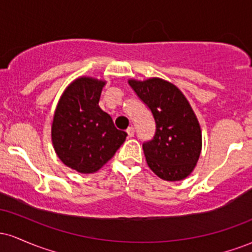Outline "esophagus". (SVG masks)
<instances>
[{"label":"esophagus","mask_w":252,"mask_h":252,"mask_svg":"<svg viewBox=\"0 0 252 252\" xmlns=\"http://www.w3.org/2000/svg\"><path fill=\"white\" fill-rule=\"evenodd\" d=\"M126 134H128V137H132V136H134V134H135L134 128H132V126H129V128L126 129Z\"/></svg>","instance_id":"esophagus-1"}]
</instances>
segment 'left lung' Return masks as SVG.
Returning a JSON list of instances; mask_svg holds the SVG:
<instances>
[{
	"label": "left lung",
	"mask_w": 252,
	"mask_h": 252,
	"mask_svg": "<svg viewBox=\"0 0 252 252\" xmlns=\"http://www.w3.org/2000/svg\"><path fill=\"white\" fill-rule=\"evenodd\" d=\"M128 83L156 123L154 138L143 143L149 168L162 180H184L195 168L202 147L200 124L189 102L180 89L161 78Z\"/></svg>",
	"instance_id": "8db88e82"
}]
</instances>
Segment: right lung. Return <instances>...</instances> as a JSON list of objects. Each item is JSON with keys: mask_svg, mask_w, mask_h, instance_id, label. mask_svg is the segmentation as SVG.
<instances>
[{"mask_svg": "<svg viewBox=\"0 0 252 252\" xmlns=\"http://www.w3.org/2000/svg\"><path fill=\"white\" fill-rule=\"evenodd\" d=\"M105 84L92 77L77 78L63 92L54 111L53 148L65 166L83 174L102 168L126 137L98 105Z\"/></svg>", "mask_w": 252, "mask_h": 252, "instance_id": "add662e5", "label": "right lung"}]
</instances>
